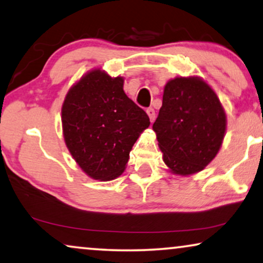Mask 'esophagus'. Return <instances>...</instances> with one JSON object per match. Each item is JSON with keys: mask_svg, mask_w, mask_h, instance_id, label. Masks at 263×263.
Here are the masks:
<instances>
[{"mask_svg": "<svg viewBox=\"0 0 263 263\" xmlns=\"http://www.w3.org/2000/svg\"><path fill=\"white\" fill-rule=\"evenodd\" d=\"M146 113H147V116H149V118H150V121L151 123H153V121L155 120V117H156V113H155V109L154 108H147L146 109Z\"/></svg>", "mask_w": 263, "mask_h": 263, "instance_id": "34e87169", "label": "esophagus"}]
</instances>
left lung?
I'll return each mask as SVG.
<instances>
[{"label": "left lung", "instance_id": "obj_1", "mask_svg": "<svg viewBox=\"0 0 263 263\" xmlns=\"http://www.w3.org/2000/svg\"><path fill=\"white\" fill-rule=\"evenodd\" d=\"M153 128L170 172L191 175L216 157L227 130V116L205 81L176 77L165 84Z\"/></svg>", "mask_w": 263, "mask_h": 263}]
</instances>
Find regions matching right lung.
Wrapping results in <instances>:
<instances>
[{
	"instance_id": "obj_1",
	"label": "right lung",
	"mask_w": 263,
	"mask_h": 263,
	"mask_svg": "<svg viewBox=\"0 0 263 263\" xmlns=\"http://www.w3.org/2000/svg\"><path fill=\"white\" fill-rule=\"evenodd\" d=\"M123 77L91 70L70 88L62 107L66 146L81 169L94 180L123 174L133 144L149 127L144 110L127 98Z\"/></svg>"
}]
</instances>
